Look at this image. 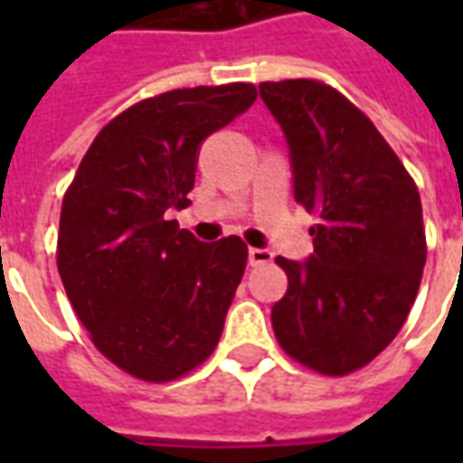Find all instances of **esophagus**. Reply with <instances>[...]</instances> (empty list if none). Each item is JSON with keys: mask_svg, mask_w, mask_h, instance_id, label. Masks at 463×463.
<instances>
[{"mask_svg": "<svg viewBox=\"0 0 463 463\" xmlns=\"http://www.w3.org/2000/svg\"><path fill=\"white\" fill-rule=\"evenodd\" d=\"M248 260H250L252 268H258V265H268V262H272V252L262 250V248H250V250H248Z\"/></svg>", "mask_w": 463, "mask_h": 463, "instance_id": "obj_1", "label": "esophagus"}]
</instances>
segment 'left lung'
<instances>
[{
	"mask_svg": "<svg viewBox=\"0 0 463 463\" xmlns=\"http://www.w3.org/2000/svg\"><path fill=\"white\" fill-rule=\"evenodd\" d=\"M285 131L295 201L317 213L307 262L278 258L288 292L272 330L295 362L345 377L397 337L427 262L414 178L364 111L317 79L262 81Z\"/></svg>",
	"mask_w": 463,
	"mask_h": 463,
	"instance_id": "left-lung-1",
	"label": "left lung"
}]
</instances>
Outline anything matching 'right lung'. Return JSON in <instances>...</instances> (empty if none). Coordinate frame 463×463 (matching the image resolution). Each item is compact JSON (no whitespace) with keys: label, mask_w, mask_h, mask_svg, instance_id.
Returning a JSON list of instances; mask_svg holds the SVG:
<instances>
[{"label":"right lung","mask_w":463,"mask_h":463,"mask_svg":"<svg viewBox=\"0 0 463 463\" xmlns=\"http://www.w3.org/2000/svg\"><path fill=\"white\" fill-rule=\"evenodd\" d=\"M255 99L241 81L143 99L99 131L66 188L56 241L66 298L94 347L131 377H185L221 340L248 245L198 242L165 213L191 205L203 138Z\"/></svg>","instance_id":"1"}]
</instances>
